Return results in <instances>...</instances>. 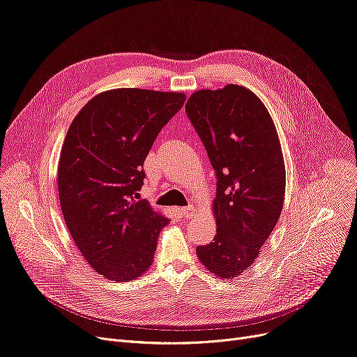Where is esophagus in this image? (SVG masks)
I'll return each instance as SVG.
<instances>
[{
	"instance_id": "esophagus-1",
	"label": "esophagus",
	"mask_w": 357,
	"mask_h": 357,
	"mask_svg": "<svg viewBox=\"0 0 357 357\" xmlns=\"http://www.w3.org/2000/svg\"><path fill=\"white\" fill-rule=\"evenodd\" d=\"M179 213L183 219H190L191 216H194L195 213V207L194 206H190V207H182L179 208Z\"/></svg>"
}]
</instances>
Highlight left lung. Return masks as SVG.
Instances as JSON below:
<instances>
[{"label":"left lung","instance_id":"1","mask_svg":"<svg viewBox=\"0 0 357 357\" xmlns=\"http://www.w3.org/2000/svg\"><path fill=\"white\" fill-rule=\"evenodd\" d=\"M185 112L216 170V235L197 257L219 280H236L253 265L276 227L285 195L281 142L265 104L229 84L195 91Z\"/></svg>","mask_w":357,"mask_h":357}]
</instances>
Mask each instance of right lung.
Listing matches in <instances>:
<instances>
[{
    "mask_svg": "<svg viewBox=\"0 0 357 357\" xmlns=\"http://www.w3.org/2000/svg\"><path fill=\"white\" fill-rule=\"evenodd\" d=\"M182 92L104 91L70 123L59 160V197L72 238L105 280L129 282L154 260L169 218L138 202L142 165L158 132L185 102Z\"/></svg>",
    "mask_w": 357,
    "mask_h": 357,
    "instance_id": "add662e5",
    "label": "right lung"
}]
</instances>
